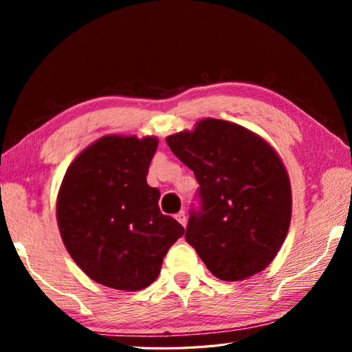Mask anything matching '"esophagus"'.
I'll use <instances>...</instances> for the list:
<instances>
[{
  "label": "esophagus",
  "mask_w": 352,
  "mask_h": 352,
  "mask_svg": "<svg viewBox=\"0 0 352 352\" xmlns=\"http://www.w3.org/2000/svg\"><path fill=\"white\" fill-rule=\"evenodd\" d=\"M175 219L180 222L183 226H186V214H184V211H180L178 214H175Z\"/></svg>",
  "instance_id": "obj_1"
}]
</instances>
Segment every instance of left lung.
<instances>
[{
	"label": "left lung",
	"instance_id": "8db88e82",
	"mask_svg": "<svg viewBox=\"0 0 352 352\" xmlns=\"http://www.w3.org/2000/svg\"><path fill=\"white\" fill-rule=\"evenodd\" d=\"M166 142L200 184L186 241L214 276L242 281L275 259L292 217L289 174L269 142L239 124L206 118Z\"/></svg>",
	"mask_w": 352,
	"mask_h": 352
}]
</instances>
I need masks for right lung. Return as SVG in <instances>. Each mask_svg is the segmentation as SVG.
Here are the masks:
<instances>
[{"instance_id": "obj_1", "label": "right lung", "mask_w": 352, "mask_h": 352, "mask_svg": "<svg viewBox=\"0 0 352 352\" xmlns=\"http://www.w3.org/2000/svg\"><path fill=\"white\" fill-rule=\"evenodd\" d=\"M157 147V136H102L77 155L58 189L65 247L87 276L107 287L151 285L184 233L160 211V190L146 180Z\"/></svg>"}]
</instances>
